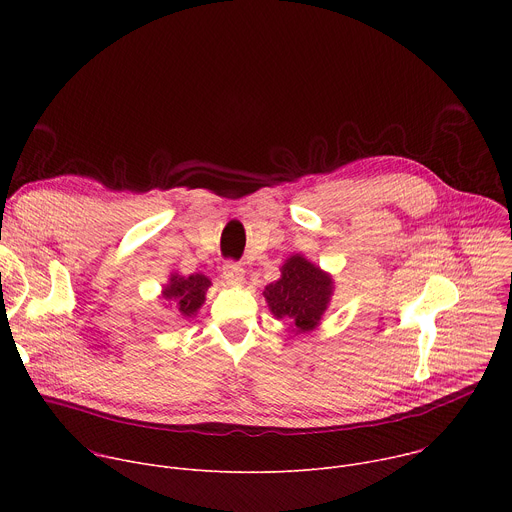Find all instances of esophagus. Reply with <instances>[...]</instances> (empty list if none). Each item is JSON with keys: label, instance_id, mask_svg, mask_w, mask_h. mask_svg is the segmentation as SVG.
Instances as JSON below:
<instances>
[{"label": "esophagus", "instance_id": "1", "mask_svg": "<svg viewBox=\"0 0 512 512\" xmlns=\"http://www.w3.org/2000/svg\"><path fill=\"white\" fill-rule=\"evenodd\" d=\"M223 277H225L229 283H233V285H241V283L245 281V271H243V267L237 265V263H225V267H223Z\"/></svg>", "mask_w": 512, "mask_h": 512}]
</instances>
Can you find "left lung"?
<instances>
[{"label": "left lung", "mask_w": 512, "mask_h": 512, "mask_svg": "<svg viewBox=\"0 0 512 512\" xmlns=\"http://www.w3.org/2000/svg\"><path fill=\"white\" fill-rule=\"evenodd\" d=\"M334 294V279L320 265L296 253L285 259L277 281L265 285V302L277 320L291 324L294 336L320 326Z\"/></svg>", "instance_id": "obj_1"}]
</instances>
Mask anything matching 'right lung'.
Segmentation results:
<instances>
[{
  "mask_svg": "<svg viewBox=\"0 0 512 512\" xmlns=\"http://www.w3.org/2000/svg\"><path fill=\"white\" fill-rule=\"evenodd\" d=\"M210 285H212L210 279L202 273H192V275L170 273L168 283H164L162 287L160 298L164 300L166 308L178 314V318L190 320V318H196L198 310L202 308Z\"/></svg>",
  "mask_w": 512,
  "mask_h": 512,
  "instance_id": "add662e5",
  "label": "right lung"
}]
</instances>
